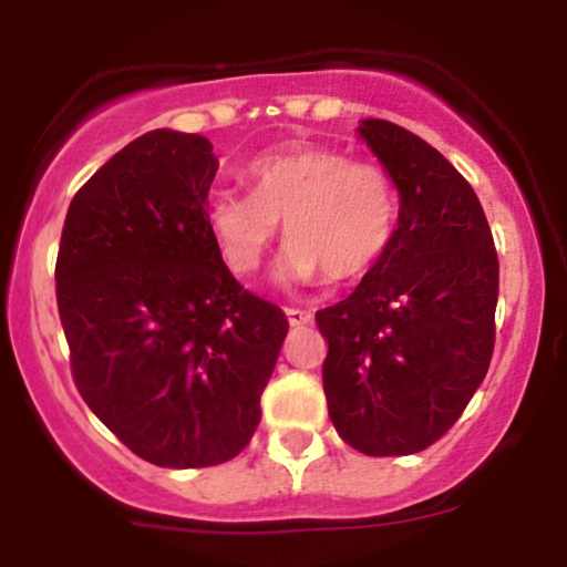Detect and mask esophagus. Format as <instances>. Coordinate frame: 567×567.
I'll return each mask as SVG.
<instances>
[{"instance_id": "1", "label": "esophagus", "mask_w": 567, "mask_h": 567, "mask_svg": "<svg viewBox=\"0 0 567 567\" xmlns=\"http://www.w3.org/2000/svg\"><path fill=\"white\" fill-rule=\"evenodd\" d=\"M285 316H288V323L290 326H307V323H312V316L307 310H296V307H288V310H285Z\"/></svg>"}]
</instances>
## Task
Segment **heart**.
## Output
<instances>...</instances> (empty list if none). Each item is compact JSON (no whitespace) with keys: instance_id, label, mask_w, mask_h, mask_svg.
<instances>
[{"instance_id":"1","label":"heart","mask_w":567,"mask_h":567,"mask_svg":"<svg viewBox=\"0 0 567 567\" xmlns=\"http://www.w3.org/2000/svg\"><path fill=\"white\" fill-rule=\"evenodd\" d=\"M249 194L219 192L205 225L221 262L236 277L260 266L285 221L279 277L285 282H351L390 249L398 227V188L381 167L351 162L320 145L266 153L247 167Z\"/></svg>"}]
</instances>
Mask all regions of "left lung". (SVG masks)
Wrapping results in <instances>:
<instances>
[{
    "label": "left lung",
    "mask_w": 567,
    "mask_h": 567,
    "mask_svg": "<svg viewBox=\"0 0 567 567\" xmlns=\"http://www.w3.org/2000/svg\"><path fill=\"white\" fill-rule=\"evenodd\" d=\"M359 134L400 192L386 255L316 312L337 433L373 458L431 447L458 422L494 353L499 257L477 194L436 147L390 120Z\"/></svg>",
    "instance_id": "obj_1"
}]
</instances>
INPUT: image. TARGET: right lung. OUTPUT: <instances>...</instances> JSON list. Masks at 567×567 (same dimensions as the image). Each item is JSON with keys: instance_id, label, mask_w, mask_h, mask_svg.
<instances>
[{"instance_id": "right-lung-1", "label": "right lung", "mask_w": 567, "mask_h": 567, "mask_svg": "<svg viewBox=\"0 0 567 567\" xmlns=\"http://www.w3.org/2000/svg\"><path fill=\"white\" fill-rule=\"evenodd\" d=\"M214 145L156 128L71 199L56 310L76 390L142 461L203 468L236 458L288 334L244 290L205 225Z\"/></svg>"}]
</instances>
